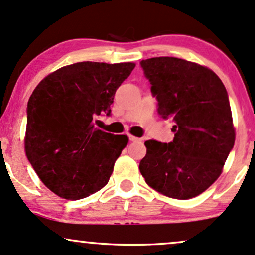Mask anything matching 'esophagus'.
Returning <instances> with one entry per match:
<instances>
[{
  "mask_svg": "<svg viewBox=\"0 0 255 255\" xmlns=\"http://www.w3.org/2000/svg\"><path fill=\"white\" fill-rule=\"evenodd\" d=\"M128 139H130L131 142H139V140H140V138H138V137L131 136V134H130V136H128Z\"/></svg>",
  "mask_w": 255,
  "mask_h": 255,
  "instance_id": "obj_1",
  "label": "esophagus"
}]
</instances>
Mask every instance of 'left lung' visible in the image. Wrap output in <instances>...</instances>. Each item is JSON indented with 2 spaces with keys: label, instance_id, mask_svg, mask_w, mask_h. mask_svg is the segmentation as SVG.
Returning a JSON list of instances; mask_svg holds the SVG:
<instances>
[{
  "label": "left lung",
  "instance_id": "obj_1",
  "mask_svg": "<svg viewBox=\"0 0 255 255\" xmlns=\"http://www.w3.org/2000/svg\"><path fill=\"white\" fill-rule=\"evenodd\" d=\"M157 112L170 119L174 139L144 143L139 162L149 186L175 199H190L217 180L235 142L228 93L214 71L175 57L140 62Z\"/></svg>",
  "mask_w": 255,
  "mask_h": 255
}]
</instances>
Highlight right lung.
Listing matches in <instances>:
<instances>
[{
	"mask_svg": "<svg viewBox=\"0 0 255 255\" xmlns=\"http://www.w3.org/2000/svg\"><path fill=\"white\" fill-rule=\"evenodd\" d=\"M134 63L80 62L47 75L27 104L25 150L49 190L64 199L98 192L128 142L95 128Z\"/></svg>",
	"mask_w": 255,
	"mask_h": 255,
	"instance_id": "add662e5",
	"label": "right lung"
}]
</instances>
